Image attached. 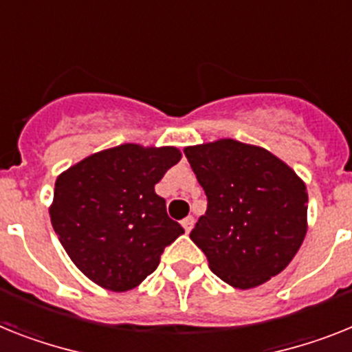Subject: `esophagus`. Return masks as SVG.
Segmentation results:
<instances>
[{
    "label": "esophagus",
    "mask_w": 352,
    "mask_h": 352,
    "mask_svg": "<svg viewBox=\"0 0 352 352\" xmlns=\"http://www.w3.org/2000/svg\"><path fill=\"white\" fill-rule=\"evenodd\" d=\"M193 223H195L193 217L184 218V220H182V227H184V231H186V232H190L191 229H193Z\"/></svg>",
    "instance_id": "esophagus-1"
}]
</instances>
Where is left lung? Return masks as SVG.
<instances>
[{
	"label": "left lung",
	"mask_w": 352,
	"mask_h": 352,
	"mask_svg": "<svg viewBox=\"0 0 352 352\" xmlns=\"http://www.w3.org/2000/svg\"><path fill=\"white\" fill-rule=\"evenodd\" d=\"M208 197L190 238L227 285L249 290L288 267L308 231V191L286 162L236 140L186 146Z\"/></svg>",
	"instance_id": "8db88e82"
}]
</instances>
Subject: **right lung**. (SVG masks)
<instances>
[{"label":"right lung","instance_id":"add662e5","mask_svg":"<svg viewBox=\"0 0 352 352\" xmlns=\"http://www.w3.org/2000/svg\"><path fill=\"white\" fill-rule=\"evenodd\" d=\"M182 153L125 143L82 159L55 182L53 231L76 268L111 292L132 290L184 232L155 184Z\"/></svg>","mask_w":352,"mask_h":352}]
</instances>
